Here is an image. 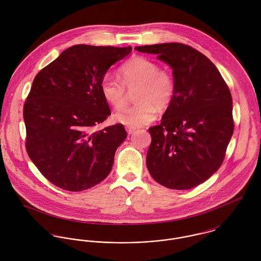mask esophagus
Listing matches in <instances>:
<instances>
[{"label":"esophagus","instance_id":"1","mask_svg":"<svg viewBox=\"0 0 261 261\" xmlns=\"http://www.w3.org/2000/svg\"><path fill=\"white\" fill-rule=\"evenodd\" d=\"M126 132H127V134L128 135H132V134H134L135 132H136V128H134V127H126Z\"/></svg>","mask_w":261,"mask_h":261}]
</instances>
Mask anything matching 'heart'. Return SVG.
<instances>
[{"label":"heart","mask_w":261,"mask_h":261,"mask_svg":"<svg viewBox=\"0 0 261 261\" xmlns=\"http://www.w3.org/2000/svg\"><path fill=\"white\" fill-rule=\"evenodd\" d=\"M119 78L107 74L100 82V91L105 100L113 108L121 107L125 101V88L139 85L135 99L137 103L124 107L114 113L115 121L128 127H141L153 121L158 110L166 108L172 100L175 83L167 70L144 56H137L119 68Z\"/></svg>","instance_id":"b5f03b06"}]
</instances>
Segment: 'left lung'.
<instances>
[{
	"mask_svg": "<svg viewBox=\"0 0 261 261\" xmlns=\"http://www.w3.org/2000/svg\"><path fill=\"white\" fill-rule=\"evenodd\" d=\"M172 68L175 91L160 125L149 127L147 167L155 182L188 190L220 168L234 129L232 96L216 66L182 43L138 46Z\"/></svg>",
	"mask_w": 261,
	"mask_h": 261,
	"instance_id": "8db88e82",
	"label": "left lung"
}]
</instances>
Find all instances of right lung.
<instances>
[{
  "instance_id": "1",
  "label": "right lung",
  "mask_w": 261,
  "mask_h": 261,
  "mask_svg": "<svg viewBox=\"0 0 261 261\" xmlns=\"http://www.w3.org/2000/svg\"><path fill=\"white\" fill-rule=\"evenodd\" d=\"M130 51V46L74 45L36 75L23 112L26 149L55 186L80 192L111 173L127 135L120 123L93 132L111 115L100 82Z\"/></svg>"
}]
</instances>
